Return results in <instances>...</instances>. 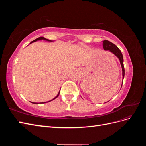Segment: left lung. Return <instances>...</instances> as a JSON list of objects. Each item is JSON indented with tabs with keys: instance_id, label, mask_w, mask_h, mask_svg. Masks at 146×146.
<instances>
[{
	"instance_id": "1",
	"label": "left lung",
	"mask_w": 146,
	"mask_h": 146,
	"mask_svg": "<svg viewBox=\"0 0 146 146\" xmlns=\"http://www.w3.org/2000/svg\"><path fill=\"white\" fill-rule=\"evenodd\" d=\"M103 47L104 50H109L111 52H112L113 54L115 55L119 58L122 68V76H123V80L124 75H125V69H124V66H123V56L121 53V51L119 50V48L116 45H114L113 43L111 42L110 41H108L107 40L103 41Z\"/></svg>"
}]
</instances>
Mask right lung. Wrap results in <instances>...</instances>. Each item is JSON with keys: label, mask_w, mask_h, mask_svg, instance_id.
Returning <instances> with one entry per match:
<instances>
[{"label": "right lung", "mask_w": 146, "mask_h": 146, "mask_svg": "<svg viewBox=\"0 0 146 146\" xmlns=\"http://www.w3.org/2000/svg\"><path fill=\"white\" fill-rule=\"evenodd\" d=\"M41 39H43V40H46V41H50V40H48V39H46L45 38H44V37H39V38H37V39H35L34 41H32L31 42L30 44H31V43H32V42H35V41H38V40H41ZM60 91H59V92H58V94H57V96L55 97V98H54V99H52L51 100H49V101H48V102H50V101H52V100H54L55 99H56L57 97H58V96H59V94H60ZM32 103H33V104H38V103H35V102H32ZM42 103H46V102H42Z\"/></svg>", "instance_id": "obj_1"}]
</instances>
